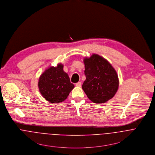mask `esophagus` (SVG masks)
Instances as JSON below:
<instances>
[{
  "label": "esophagus",
  "instance_id": "obj_1",
  "mask_svg": "<svg viewBox=\"0 0 155 155\" xmlns=\"http://www.w3.org/2000/svg\"><path fill=\"white\" fill-rule=\"evenodd\" d=\"M75 86H77V87H80L81 86V82H78V83H77L75 84Z\"/></svg>",
  "mask_w": 155,
  "mask_h": 155
}]
</instances>
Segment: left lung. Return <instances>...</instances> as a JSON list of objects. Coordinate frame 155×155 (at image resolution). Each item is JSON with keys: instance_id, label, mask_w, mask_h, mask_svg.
<instances>
[{"instance_id": "1", "label": "left lung", "mask_w": 155, "mask_h": 155, "mask_svg": "<svg viewBox=\"0 0 155 155\" xmlns=\"http://www.w3.org/2000/svg\"><path fill=\"white\" fill-rule=\"evenodd\" d=\"M86 80L82 88L88 98L95 103H105L116 94L119 80L115 69L103 57L93 54L84 59Z\"/></svg>"}]
</instances>
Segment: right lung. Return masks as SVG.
Masks as SVG:
<instances>
[{"mask_svg":"<svg viewBox=\"0 0 155 155\" xmlns=\"http://www.w3.org/2000/svg\"><path fill=\"white\" fill-rule=\"evenodd\" d=\"M61 64L56 67H51L40 75L38 83L39 91L48 101L58 103L64 101L74 88L69 76L64 72Z\"/></svg>","mask_w":155,"mask_h":155,"instance_id":"obj_1","label":"right lung"}]
</instances>
